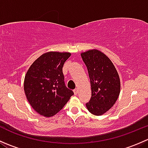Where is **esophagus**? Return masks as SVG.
I'll return each instance as SVG.
<instances>
[{
    "instance_id": "obj_1",
    "label": "esophagus",
    "mask_w": 148,
    "mask_h": 148,
    "mask_svg": "<svg viewBox=\"0 0 148 148\" xmlns=\"http://www.w3.org/2000/svg\"><path fill=\"white\" fill-rule=\"evenodd\" d=\"M78 89H77V88H76V89H74V94H75V95H77V94H78Z\"/></svg>"
}]
</instances>
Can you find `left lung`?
Here are the masks:
<instances>
[{"label":"left lung","instance_id":"obj_1","mask_svg":"<svg viewBox=\"0 0 148 148\" xmlns=\"http://www.w3.org/2000/svg\"><path fill=\"white\" fill-rule=\"evenodd\" d=\"M90 79L92 97L86 107L100 116L113 107L120 92V79L112 61L100 51L91 49L81 53Z\"/></svg>","mask_w":148,"mask_h":148}]
</instances>
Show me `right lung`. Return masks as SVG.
Instances as JSON below:
<instances>
[{
  "mask_svg": "<svg viewBox=\"0 0 148 148\" xmlns=\"http://www.w3.org/2000/svg\"><path fill=\"white\" fill-rule=\"evenodd\" d=\"M69 52L49 51L34 61L24 79V92L36 112L46 117L57 114L74 95L65 86L62 68Z\"/></svg>",
  "mask_w": 148,
  "mask_h": 148,
  "instance_id": "right-lung-1",
  "label": "right lung"
}]
</instances>
